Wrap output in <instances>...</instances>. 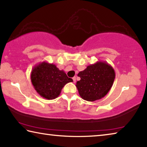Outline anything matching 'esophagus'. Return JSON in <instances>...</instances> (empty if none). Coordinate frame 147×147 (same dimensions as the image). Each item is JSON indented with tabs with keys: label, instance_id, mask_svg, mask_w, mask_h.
I'll use <instances>...</instances> for the list:
<instances>
[{
	"label": "esophagus",
	"instance_id": "34e87169",
	"mask_svg": "<svg viewBox=\"0 0 147 147\" xmlns=\"http://www.w3.org/2000/svg\"><path fill=\"white\" fill-rule=\"evenodd\" d=\"M73 82H74V83H75V82H76V77H75V76L73 77Z\"/></svg>",
	"mask_w": 147,
	"mask_h": 147
}]
</instances>
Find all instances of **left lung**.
Returning <instances> with one entry per match:
<instances>
[{
    "label": "left lung",
    "instance_id": "obj_1",
    "mask_svg": "<svg viewBox=\"0 0 147 147\" xmlns=\"http://www.w3.org/2000/svg\"><path fill=\"white\" fill-rule=\"evenodd\" d=\"M80 80L76 86L82 99L88 101L100 100L107 94L115 79V71L110 64L98 61L78 74Z\"/></svg>",
    "mask_w": 147,
    "mask_h": 147
}]
</instances>
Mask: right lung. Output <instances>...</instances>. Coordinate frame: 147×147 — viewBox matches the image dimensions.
Listing matches in <instances>:
<instances>
[{
	"mask_svg": "<svg viewBox=\"0 0 147 147\" xmlns=\"http://www.w3.org/2000/svg\"><path fill=\"white\" fill-rule=\"evenodd\" d=\"M31 81L40 96L47 100H53L60 94L64 85L73 82V80L55 64L44 61L32 69Z\"/></svg>",
	"mask_w": 147,
	"mask_h": 147,
	"instance_id": "obj_1",
	"label": "right lung"
}]
</instances>
